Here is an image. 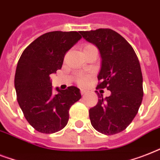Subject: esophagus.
<instances>
[{
    "mask_svg": "<svg viewBox=\"0 0 160 160\" xmlns=\"http://www.w3.org/2000/svg\"><path fill=\"white\" fill-rule=\"evenodd\" d=\"M86 93H87V91L85 90H84V89H81V90H80V94H81V95H85Z\"/></svg>",
    "mask_w": 160,
    "mask_h": 160,
    "instance_id": "1",
    "label": "esophagus"
}]
</instances>
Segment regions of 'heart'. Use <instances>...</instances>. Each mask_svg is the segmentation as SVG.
<instances>
[{"mask_svg": "<svg viewBox=\"0 0 160 160\" xmlns=\"http://www.w3.org/2000/svg\"><path fill=\"white\" fill-rule=\"evenodd\" d=\"M93 47H95L93 45L87 44V45H85V46H84V51H87V50H89V49L90 48H93ZM89 77H90V76H87V75H80V77L78 78V82L80 83V85H84V84L87 81Z\"/></svg>", "mask_w": 160, "mask_h": 160, "instance_id": "heart-1", "label": "heart"}]
</instances>
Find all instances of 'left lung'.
I'll use <instances>...</instances> for the list:
<instances>
[{"label":"left lung","instance_id":"obj_1","mask_svg":"<svg viewBox=\"0 0 160 160\" xmlns=\"http://www.w3.org/2000/svg\"><path fill=\"white\" fill-rule=\"evenodd\" d=\"M83 38L97 46L101 56L96 89L110 90L90 109L92 126L106 135L123 131L134 119L143 100V76L139 59L125 39L111 29L80 31Z\"/></svg>","mask_w":160,"mask_h":160}]
</instances>
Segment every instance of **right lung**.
I'll list each match as a JSON object with an SVG mask.
<instances>
[{
    "label": "right lung",
    "instance_id": "obj_1",
    "mask_svg": "<svg viewBox=\"0 0 160 160\" xmlns=\"http://www.w3.org/2000/svg\"><path fill=\"white\" fill-rule=\"evenodd\" d=\"M81 39L77 31H51L39 36L21 54L15 75L17 101L28 123L37 131L53 134L69 120L71 105L81 98L80 89L56 88L50 75L62 67L65 55Z\"/></svg>",
    "mask_w": 160,
    "mask_h": 160
}]
</instances>
